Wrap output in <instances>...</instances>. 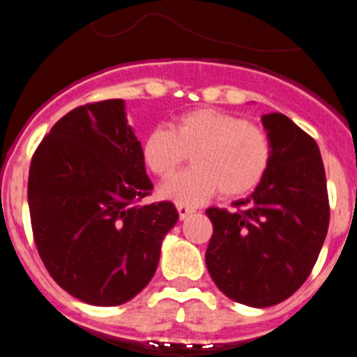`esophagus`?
Here are the masks:
<instances>
[{
  "instance_id": "34e87169",
  "label": "esophagus",
  "mask_w": 357,
  "mask_h": 357,
  "mask_svg": "<svg viewBox=\"0 0 357 357\" xmlns=\"http://www.w3.org/2000/svg\"><path fill=\"white\" fill-rule=\"evenodd\" d=\"M176 211H178V216H181V218H185V216L191 215V213H193L195 209L191 208V206H184V204H176Z\"/></svg>"
}]
</instances>
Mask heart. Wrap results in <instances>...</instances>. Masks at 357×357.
<instances>
[{
	"mask_svg": "<svg viewBox=\"0 0 357 357\" xmlns=\"http://www.w3.org/2000/svg\"><path fill=\"white\" fill-rule=\"evenodd\" d=\"M190 153L193 166L160 188L162 199L197 206L218 190L224 197L249 193L269 169L273 148L261 128L213 108L178 115L169 130H149L141 144L142 162L158 178H167Z\"/></svg>",
	"mask_w": 357,
	"mask_h": 357,
	"instance_id": "heart-1",
	"label": "heart"
}]
</instances>
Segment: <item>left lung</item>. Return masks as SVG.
Here are the masks:
<instances>
[{"mask_svg": "<svg viewBox=\"0 0 357 357\" xmlns=\"http://www.w3.org/2000/svg\"><path fill=\"white\" fill-rule=\"evenodd\" d=\"M273 155L238 211L209 208L206 266L216 287L249 307L276 305L309 278L328 229L327 178L319 148L283 114L261 115Z\"/></svg>", "mask_w": 357, "mask_h": 357, "instance_id": "obj_1", "label": "left lung"}]
</instances>
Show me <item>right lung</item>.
<instances>
[{
	"label": "right lung",
	"mask_w": 357,
	"mask_h": 357,
	"mask_svg": "<svg viewBox=\"0 0 357 357\" xmlns=\"http://www.w3.org/2000/svg\"><path fill=\"white\" fill-rule=\"evenodd\" d=\"M153 184L123 99L72 109L32 157L29 208L39 257L77 300L114 307L153 278L172 202L141 206Z\"/></svg>",
	"instance_id": "1"
}]
</instances>
